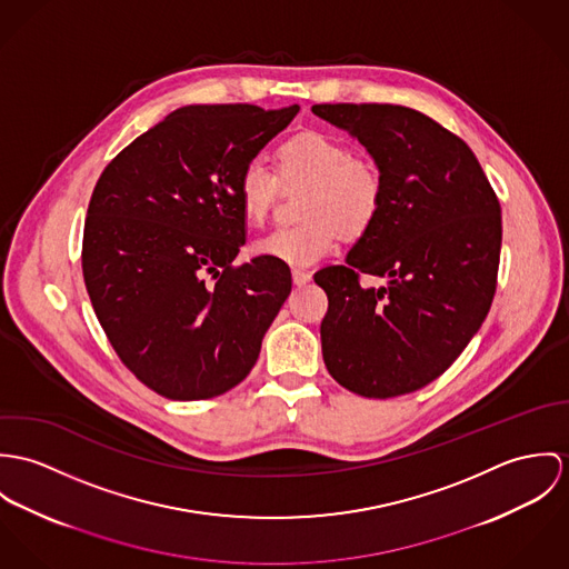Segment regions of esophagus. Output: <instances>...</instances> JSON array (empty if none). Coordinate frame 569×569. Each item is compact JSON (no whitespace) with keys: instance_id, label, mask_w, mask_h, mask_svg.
<instances>
[{"instance_id":"34e87169","label":"esophagus","mask_w":569,"mask_h":569,"mask_svg":"<svg viewBox=\"0 0 569 569\" xmlns=\"http://www.w3.org/2000/svg\"><path fill=\"white\" fill-rule=\"evenodd\" d=\"M292 281L297 286H306V283L312 281V272H308V270H292Z\"/></svg>"}]
</instances>
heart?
I'll list each match as a JSON object with an SVG mask.
<instances>
[{"mask_svg": "<svg viewBox=\"0 0 569 569\" xmlns=\"http://www.w3.org/2000/svg\"><path fill=\"white\" fill-rule=\"evenodd\" d=\"M281 186L306 188L299 204L301 224L281 227L253 244V253L306 268L338 247V238L360 240L378 224L386 202V179L376 161L356 157L351 146L327 132H301L277 148V174L249 161L238 179L242 216L261 224Z\"/></svg>", "mask_w": 569, "mask_h": 569, "instance_id": "1", "label": "heart"}]
</instances>
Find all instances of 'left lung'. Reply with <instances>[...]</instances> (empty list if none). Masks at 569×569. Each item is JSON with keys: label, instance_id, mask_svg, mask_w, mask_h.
I'll list each match as a JSON object with an SVG mask.
<instances>
[{"label": "left lung", "instance_id": "obj_1", "mask_svg": "<svg viewBox=\"0 0 569 569\" xmlns=\"http://www.w3.org/2000/svg\"><path fill=\"white\" fill-rule=\"evenodd\" d=\"M353 134L386 179L378 224L345 266L318 270L329 299L322 360L347 390L388 399L442 376L491 310L502 249L500 200L471 148L397 104H315ZM362 273L389 279L365 289Z\"/></svg>", "mask_w": 569, "mask_h": 569}]
</instances>
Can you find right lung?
I'll return each mask as SVG.
<instances>
[{
  "instance_id": "1",
  "label": "right lung",
  "mask_w": 569,
  "mask_h": 569,
  "mask_svg": "<svg viewBox=\"0 0 569 569\" xmlns=\"http://www.w3.org/2000/svg\"><path fill=\"white\" fill-rule=\"evenodd\" d=\"M299 113L191 104L139 134L91 193L84 286L128 371L166 399L218 397L251 373L292 290L286 263L254 257L238 179Z\"/></svg>"
}]
</instances>
